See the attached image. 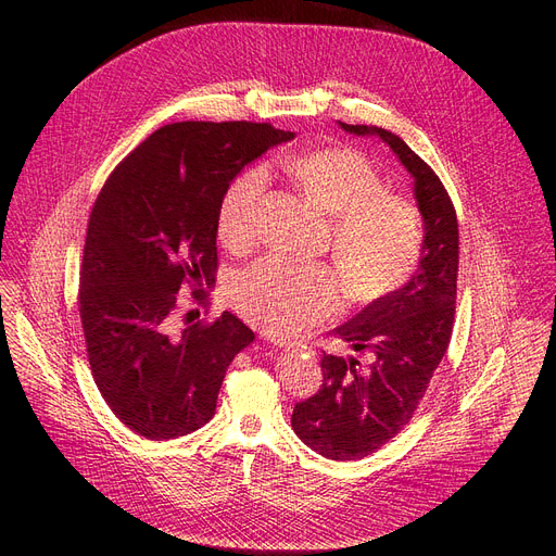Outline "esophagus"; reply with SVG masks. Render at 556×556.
Masks as SVG:
<instances>
[{"instance_id":"34e87169","label":"esophagus","mask_w":556,"mask_h":556,"mask_svg":"<svg viewBox=\"0 0 556 556\" xmlns=\"http://www.w3.org/2000/svg\"><path fill=\"white\" fill-rule=\"evenodd\" d=\"M268 342L275 344V346H279V349H293V346H295V342H290V340H286V338H277V336H268Z\"/></svg>"}]
</instances>
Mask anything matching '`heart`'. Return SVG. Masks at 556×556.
Wrapping results in <instances>:
<instances>
[{
    "label": "heart",
    "instance_id": "heart-1",
    "mask_svg": "<svg viewBox=\"0 0 556 556\" xmlns=\"http://www.w3.org/2000/svg\"><path fill=\"white\" fill-rule=\"evenodd\" d=\"M300 189L331 218V252L349 302L371 304L413 275L424 223L415 204L386 191L369 160L349 149L302 153L288 162ZM266 191V173L237 175L218 204V239L239 250L252 243ZM231 302L248 323L270 333H300L338 313L342 283L325 263L266 256L231 283Z\"/></svg>",
    "mask_w": 556,
    "mask_h": 556
}]
</instances>
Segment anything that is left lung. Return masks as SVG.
Returning <instances> with one entry per match:
<instances>
[{
	"instance_id": "1",
	"label": "left lung",
	"mask_w": 556,
	"mask_h": 556,
	"mask_svg": "<svg viewBox=\"0 0 556 556\" xmlns=\"http://www.w3.org/2000/svg\"><path fill=\"white\" fill-rule=\"evenodd\" d=\"M338 126L358 137H381L413 175L424 218L419 268L403 288L371 302L336 333L371 352V365L323 356V386L295 405L293 430L329 459H361L388 444L413 419L442 363L455 319L459 231L448 191L399 135L378 126Z\"/></svg>"
}]
</instances>
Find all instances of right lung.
Returning <instances> with one entry per match:
<instances>
[{"label":"right lung","instance_id":"obj_1","mask_svg":"<svg viewBox=\"0 0 556 556\" xmlns=\"http://www.w3.org/2000/svg\"><path fill=\"white\" fill-rule=\"evenodd\" d=\"M293 137L252 122L168 124L110 173L94 202L78 290L87 358L110 410L146 440L207 424L229 363L254 340L229 311L180 331L173 317L182 286L204 302L202 286L216 279L229 182Z\"/></svg>","mask_w":556,"mask_h":556}]
</instances>
